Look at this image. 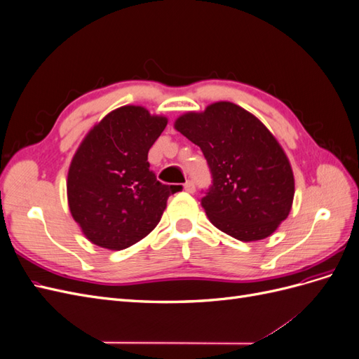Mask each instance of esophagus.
Segmentation results:
<instances>
[{"instance_id":"obj_1","label":"esophagus","mask_w":359,"mask_h":359,"mask_svg":"<svg viewBox=\"0 0 359 359\" xmlns=\"http://www.w3.org/2000/svg\"><path fill=\"white\" fill-rule=\"evenodd\" d=\"M184 190H186L187 193H194V184H193V181H187L186 184H184Z\"/></svg>"}]
</instances>
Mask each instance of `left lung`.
Segmentation results:
<instances>
[{
	"instance_id": "obj_1",
	"label": "left lung",
	"mask_w": 359,
	"mask_h": 359,
	"mask_svg": "<svg viewBox=\"0 0 359 359\" xmlns=\"http://www.w3.org/2000/svg\"><path fill=\"white\" fill-rule=\"evenodd\" d=\"M173 126L208 161L212 186L202 206L217 229L244 243L273 235L295 194L292 166L274 135L231 102L184 114Z\"/></svg>"
}]
</instances>
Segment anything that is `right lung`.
I'll list each match as a JSON object with an SVG mask.
<instances>
[{"label": "right lung", "instance_id": "right-lung-1", "mask_svg": "<svg viewBox=\"0 0 359 359\" xmlns=\"http://www.w3.org/2000/svg\"><path fill=\"white\" fill-rule=\"evenodd\" d=\"M166 124V116L127 104L107 114L83 137L69 168L67 201L93 244L123 250L158 224L177 186L157 181L148 151Z\"/></svg>", "mask_w": 359, "mask_h": 359}]
</instances>
